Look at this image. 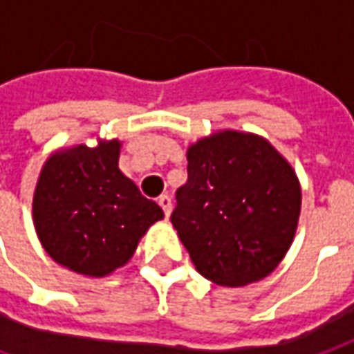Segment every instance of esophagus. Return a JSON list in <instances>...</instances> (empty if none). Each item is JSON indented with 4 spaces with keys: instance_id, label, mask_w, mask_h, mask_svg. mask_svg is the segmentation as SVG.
Wrapping results in <instances>:
<instances>
[{
    "instance_id": "obj_1",
    "label": "esophagus",
    "mask_w": 354,
    "mask_h": 354,
    "mask_svg": "<svg viewBox=\"0 0 354 354\" xmlns=\"http://www.w3.org/2000/svg\"><path fill=\"white\" fill-rule=\"evenodd\" d=\"M158 205L162 207L166 217H170V212H172V200H170V196H160L158 198Z\"/></svg>"
}]
</instances>
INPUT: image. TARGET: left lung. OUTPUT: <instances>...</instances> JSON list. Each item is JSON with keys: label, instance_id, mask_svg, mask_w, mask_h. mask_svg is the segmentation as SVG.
<instances>
[{"label": "left lung", "instance_id": "8db88e82", "mask_svg": "<svg viewBox=\"0 0 354 354\" xmlns=\"http://www.w3.org/2000/svg\"><path fill=\"white\" fill-rule=\"evenodd\" d=\"M186 156L188 182L170 221L196 270L227 288L266 278L298 229L294 168L264 137L233 129L189 145Z\"/></svg>", "mask_w": 354, "mask_h": 354}]
</instances>
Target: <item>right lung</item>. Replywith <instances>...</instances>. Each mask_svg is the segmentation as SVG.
<instances>
[{
    "mask_svg": "<svg viewBox=\"0 0 354 354\" xmlns=\"http://www.w3.org/2000/svg\"><path fill=\"white\" fill-rule=\"evenodd\" d=\"M121 140L53 153L37 180L32 223L48 257L68 270L104 278L125 266L165 214L119 170Z\"/></svg>",
    "mask_w": 354,
    "mask_h": 354,
    "instance_id": "right-lung-1",
    "label": "right lung"
}]
</instances>
